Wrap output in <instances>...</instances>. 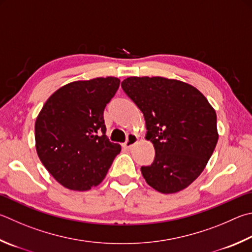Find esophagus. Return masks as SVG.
Wrapping results in <instances>:
<instances>
[{
	"label": "esophagus",
	"instance_id": "1",
	"mask_svg": "<svg viewBox=\"0 0 252 252\" xmlns=\"http://www.w3.org/2000/svg\"><path fill=\"white\" fill-rule=\"evenodd\" d=\"M138 140H139L138 135H136L135 133H130L129 135H127L126 141L125 142V143H123V146H125V148H126V149H130L132 145L135 144L136 142H138Z\"/></svg>",
	"mask_w": 252,
	"mask_h": 252
}]
</instances>
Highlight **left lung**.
<instances>
[{
	"mask_svg": "<svg viewBox=\"0 0 252 252\" xmlns=\"http://www.w3.org/2000/svg\"><path fill=\"white\" fill-rule=\"evenodd\" d=\"M121 87L144 116L155 158L141 172L163 194L189 186L207 165L218 141L217 116L198 89L164 77H129Z\"/></svg>",
	"mask_w": 252,
	"mask_h": 252,
	"instance_id": "8db88e82",
	"label": "left lung"
}]
</instances>
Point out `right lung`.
Segmentation results:
<instances>
[{"mask_svg": "<svg viewBox=\"0 0 252 252\" xmlns=\"http://www.w3.org/2000/svg\"><path fill=\"white\" fill-rule=\"evenodd\" d=\"M119 86L116 77L70 82L50 95L37 116V155L66 189L88 190L99 185L120 153L121 145L106 135L103 119Z\"/></svg>", "mask_w": 252, "mask_h": 252, "instance_id": "right-lung-1", "label": "right lung"}]
</instances>
